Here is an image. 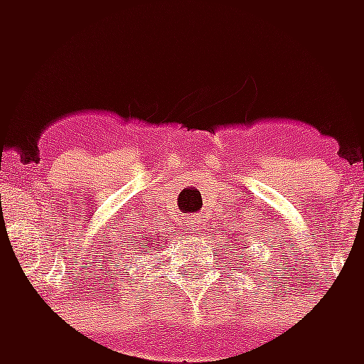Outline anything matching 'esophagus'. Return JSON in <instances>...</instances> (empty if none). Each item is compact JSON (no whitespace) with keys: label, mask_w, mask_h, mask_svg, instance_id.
<instances>
[{"label":"esophagus","mask_w":364,"mask_h":364,"mask_svg":"<svg viewBox=\"0 0 364 364\" xmlns=\"http://www.w3.org/2000/svg\"><path fill=\"white\" fill-rule=\"evenodd\" d=\"M186 226H188V228H190V230H198V224H196V222H194V220L188 222Z\"/></svg>","instance_id":"obj_1"}]
</instances>
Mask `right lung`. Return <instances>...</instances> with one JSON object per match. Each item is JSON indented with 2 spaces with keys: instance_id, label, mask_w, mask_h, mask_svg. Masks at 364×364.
I'll return each mask as SVG.
<instances>
[{
  "instance_id": "add662e5",
  "label": "right lung",
  "mask_w": 364,
  "mask_h": 364,
  "mask_svg": "<svg viewBox=\"0 0 364 364\" xmlns=\"http://www.w3.org/2000/svg\"><path fill=\"white\" fill-rule=\"evenodd\" d=\"M144 248H148V245H144ZM142 252H144V250H142Z\"/></svg>"
}]
</instances>
